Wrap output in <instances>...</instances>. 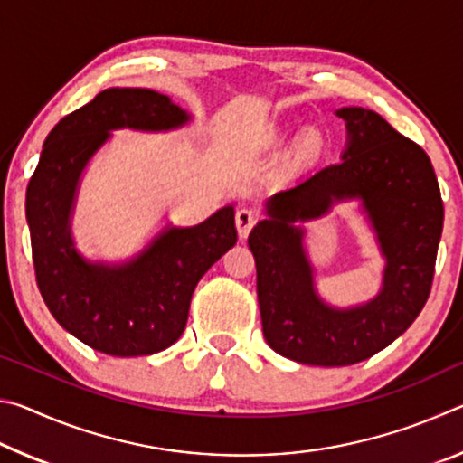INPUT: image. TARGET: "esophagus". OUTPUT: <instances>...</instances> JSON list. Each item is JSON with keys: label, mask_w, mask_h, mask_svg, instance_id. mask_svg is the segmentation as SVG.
Here are the masks:
<instances>
[{"label": "esophagus", "mask_w": 463, "mask_h": 463, "mask_svg": "<svg viewBox=\"0 0 463 463\" xmlns=\"http://www.w3.org/2000/svg\"><path fill=\"white\" fill-rule=\"evenodd\" d=\"M234 222H237L239 237H241V239H245L247 234L250 232V229H253V226H255L257 218H255V214H253V213H250V210L242 208V210H239V213H237V218H234Z\"/></svg>", "instance_id": "1"}]
</instances>
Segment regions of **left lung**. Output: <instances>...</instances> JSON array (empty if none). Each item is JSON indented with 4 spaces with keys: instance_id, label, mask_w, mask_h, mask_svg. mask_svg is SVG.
<instances>
[{
    "instance_id": "1",
    "label": "left lung",
    "mask_w": 463,
    "mask_h": 463,
    "mask_svg": "<svg viewBox=\"0 0 463 463\" xmlns=\"http://www.w3.org/2000/svg\"><path fill=\"white\" fill-rule=\"evenodd\" d=\"M336 114L349 130L343 161L273 195L271 218L249 234L265 341L279 355L323 367L370 359L414 323L433 286L443 231V200L427 153L372 109L343 108ZM343 197L364 200L389 265L375 301L333 311L314 294L293 222L319 215Z\"/></svg>"
}]
</instances>
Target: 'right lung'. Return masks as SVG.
<instances>
[{
	"label": "right lung",
	"mask_w": 463,
	"mask_h": 463,
	"mask_svg": "<svg viewBox=\"0 0 463 463\" xmlns=\"http://www.w3.org/2000/svg\"><path fill=\"white\" fill-rule=\"evenodd\" d=\"M185 118L182 108L153 90L101 91L49 132L28 182L26 218L38 289L62 328L106 355H151L174 345L200 278L237 242L229 206L192 229L161 234L122 268L85 263L75 253L69 213L77 179L108 130H167Z\"/></svg>",
	"instance_id": "1"
}]
</instances>
